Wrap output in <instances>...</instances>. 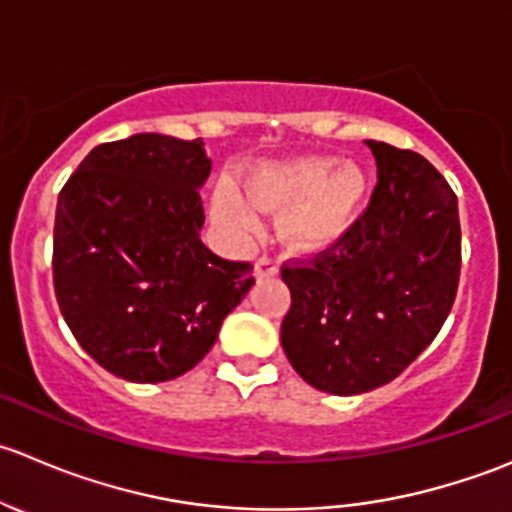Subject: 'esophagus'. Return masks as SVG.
I'll list each match as a JSON object with an SVG mask.
<instances>
[{
  "label": "esophagus",
  "mask_w": 512,
  "mask_h": 512,
  "mask_svg": "<svg viewBox=\"0 0 512 512\" xmlns=\"http://www.w3.org/2000/svg\"><path fill=\"white\" fill-rule=\"evenodd\" d=\"M278 273V263L273 261V258H268V256H261L256 261V278H271V276H276Z\"/></svg>",
  "instance_id": "34e87169"
}]
</instances>
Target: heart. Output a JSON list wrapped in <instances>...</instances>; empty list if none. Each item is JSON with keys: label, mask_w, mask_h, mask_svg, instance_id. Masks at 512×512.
Returning a JSON list of instances; mask_svg holds the SVG:
<instances>
[{"label": "heart", "mask_w": 512, "mask_h": 512, "mask_svg": "<svg viewBox=\"0 0 512 512\" xmlns=\"http://www.w3.org/2000/svg\"><path fill=\"white\" fill-rule=\"evenodd\" d=\"M331 156L263 164L246 179V194L221 181L214 194L216 219L241 236L258 229V211L283 209L281 239L301 251L321 249L346 234L366 199V174L356 164L333 169Z\"/></svg>", "instance_id": "obj_1"}]
</instances>
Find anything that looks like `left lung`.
<instances>
[{"instance_id":"left-lung-1","label":"left lung","mask_w":512,"mask_h":512,"mask_svg":"<svg viewBox=\"0 0 512 512\" xmlns=\"http://www.w3.org/2000/svg\"><path fill=\"white\" fill-rule=\"evenodd\" d=\"M378 184L356 224L281 268V346L298 376L358 396L401 376L438 336L460 278L458 196L421 154L366 141Z\"/></svg>"}]
</instances>
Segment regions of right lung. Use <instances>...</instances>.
<instances>
[{
  "label": "right lung",
  "instance_id": "1",
  "mask_svg": "<svg viewBox=\"0 0 512 512\" xmlns=\"http://www.w3.org/2000/svg\"><path fill=\"white\" fill-rule=\"evenodd\" d=\"M204 141L134 134L99 144L54 219V293L79 346L114 376H184L254 286V266L201 241Z\"/></svg>",
  "mask_w": 512,
  "mask_h": 512
}]
</instances>
